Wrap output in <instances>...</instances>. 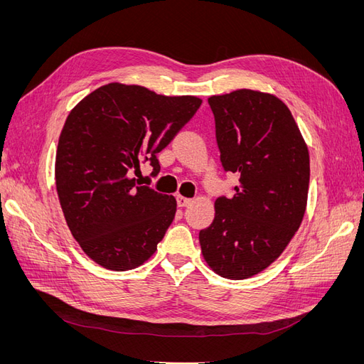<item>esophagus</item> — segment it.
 <instances>
[{
	"instance_id": "1",
	"label": "esophagus",
	"mask_w": 364,
	"mask_h": 364,
	"mask_svg": "<svg viewBox=\"0 0 364 364\" xmlns=\"http://www.w3.org/2000/svg\"><path fill=\"white\" fill-rule=\"evenodd\" d=\"M176 200H178V205H179L181 208L188 206V205L193 202L191 199H188V197H183V196H178V197H176Z\"/></svg>"
}]
</instances>
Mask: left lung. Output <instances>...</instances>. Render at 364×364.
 I'll return each instance as SVG.
<instances>
[{
	"label": "left lung",
	"instance_id": "left-lung-1",
	"mask_svg": "<svg viewBox=\"0 0 364 364\" xmlns=\"http://www.w3.org/2000/svg\"><path fill=\"white\" fill-rule=\"evenodd\" d=\"M220 162L238 174L234 196L215 200L213 223L199 232L206 262L220 277L246 279L277 259L299 229L310 185V156L279 98L238 90L208 100Z\"/></svg>",
	"mask_w": 364,
	"mask_h": 364
}]
</instances>
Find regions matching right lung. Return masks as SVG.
Returning <instances> with one entry per match:
<instances>
[{
    "instance_id": "obj_1",
    "label": "right lung",
    "mask_w": 364,
    "mask_h": 364,
    "mask_svg": "<svg viewBox=\"0 0 364 364\" xmlns=\"http://www.w3.org/2000/svg\"><path fill=\"white\" fill-rule=\"evenodd\" d=\"M202 100L144 86L109 83L70 112L56 153V188L74 238L90 258L130 270L155 253L174 220L176 199L132 174L150 162L194 117Z\"/></svg>"
}]
</instances>
